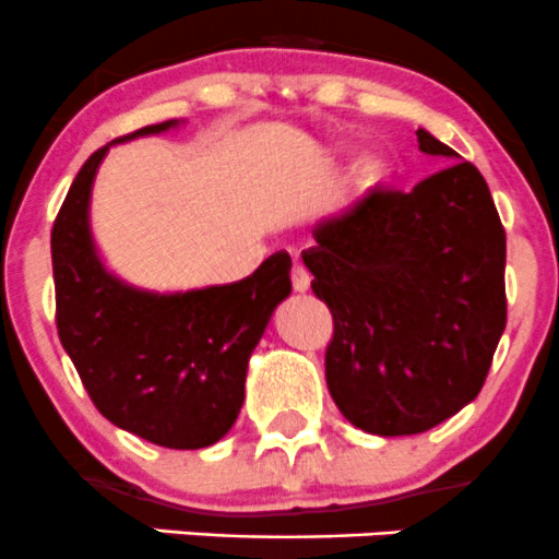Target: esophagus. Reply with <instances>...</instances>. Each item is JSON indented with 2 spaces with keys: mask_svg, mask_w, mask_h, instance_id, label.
<instances>
[{
  "mask_svg": "<svg viewBox=\"0 0 559 559\" xmlns=\"http://www.w3.org/2000/svg\"><path fill=\"white\" fill-rule=\"evenodd\" d=\"M292 286H295V292H300V295H306V292L311 289V275H308V270L302 267V264H295V267H292Z\"/></svg>",
  "mask_w": 559,
  "mask_h": 559,
  "instance_id": "esophagus-1",
  "label": "esophagus"
}]
</instances>
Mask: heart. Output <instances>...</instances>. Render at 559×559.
<instances>
[{
    "label": "heart",
    "instance_id": "1",
    "mask_svg": "<svg viewBox=\"0 0 559 559\" xmlns=\"http://www.w3.org/2000/svg\"><path fill=\"white\" fill-rule=\"evenodd\" d=\"M386 180H389V165L384 162V156L379 154L362 156V159H357V165H354L352 170L354 189L365 191V194L379 191Z\"/></svg>",
    "mask_w": 559,
    "mask_h": 559
}]
</instances>
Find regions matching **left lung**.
I'll return each mask as SVG.
<instances>
[{
    "label": "left lung",
    "mask_w": 559,
    "mask_h": 559,
    "mask_svg": "<svg viewBox=\"0 0 559 559\" xmlns=\"http://www.w3.org/2000/svg\"><path fill=\"white\" fill-rule=\"evenodd\" d=\"M419 151H456L416 132ZM302 262L332 313L326 386L373 436H416L465 408L506 330V229L489 186L454 162L414 191H370L313 227Z\"/></svg>",
    "instance_id": "left-lung-1"
}]
</instances>
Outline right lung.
Masks as SVG:
<instances>
[{
  "label": "right lung",
  "mask_w": 559,
  "mask_h": 559,
  "mask_svg": "<svg viewBox=\"0 0 559 559\" xmlns=\"http://www.w3.org/2000/svg\"><path fill=\"white\" fill-rule=\"evenodd\" d=\"M170 127L151 123L112 143ZM107 148L75 175L50 229L59 341L105 419L156 447L205 449L238 419L248 357L289 297L292 259L278 251L238 284L183 295L121 284L88 233V197Z\"/></svg>",
  "instance_id": "add662e5"
}]
</instances>
